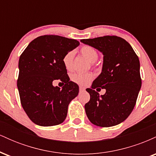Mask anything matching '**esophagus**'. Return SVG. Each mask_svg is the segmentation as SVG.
Wrapping results in <instances>:
<instances>
[{
	"label": "esophagus",
	"instance_id": "esophagus-1",
	"mask_svg": "<svg viewBox=\"0 0 156 156\" xmlns=\"http://www.w3.org/2000/svg\"><path fill=\"white\" fill-rule=\"evenodd\" d=\"M79 89H80V92H83V91H85L86 88H85V87H80Z\"/></svg>",
	"mask_w": 156,
	"mask_h": 156
}]
</instances>
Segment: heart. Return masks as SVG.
Wrapping results in <instances>:
<instances>
[{"mask_svg":"<svg viewBox=\"0 0 156 156\" xmlns=\"http://www.w3.org/2000/svg\"><path fill=\"white\" fill-rule=\"evenodd\" d=\"M80 52L84 58H87L90 63H94L98 60V51H97L95 48L92 47V46L84 45L80 48ZM74 55V51H70L66 53L63 56L62 62H63L64 67L67 69H71L73 68ZM92 78L93 76L90 73H74L71 77L73 81L78 84H80V85H87V84H88L91 81V80L92 79Z\"/></svg>","mask_w":156,"mask_h":156,"instance_id":"heart-1","label":"heart"}]
</instances>
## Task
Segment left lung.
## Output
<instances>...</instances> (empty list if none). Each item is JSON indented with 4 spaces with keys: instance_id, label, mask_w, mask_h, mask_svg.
Segmentation results:
<instances>
[{
    "instance_id": "1",
    "label": "left lung",
    "mask_w": 156,
    "mask_h": 156,
    "mask_svg": "<svg viewBox=\"0 0 156 156\" xmlns=\"http://www.w3.org/2000/svg\"><path fill=\"white\" fill-rule=\"evenodd\" d=\"M80 42L101 52L103 55L101 74L87 89L90 100L86 103L87 117L92 124L112 127L125 121L136 105L141 87L140 63L131 45L121 37L105 36ZM106 89L100 96L94 89Z\"/></svg>"
}]
</instances>
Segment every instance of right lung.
I'll use <instances>...</instances> for the list:
<instances>
[{
	"label": "right lung",
	"mask_w": 156,
	"mask_h": 156,
	"mask_svg": "<svg viewBox=\"0 0 156 156\" xmlns=\"http://www.w3.org/2000/svg\"><path fill=\"white\" fill-rule=\"evenodd\" d=\"M80 43L76 39L44 35L30 42L19 59L17 89L21 104L30 119L40 126L63 122L68 105L78 94V84L69 80L62 58ZM66 83L62 89L52 82Z\"/></svg>",
	"instance_id": "1"
}]
</instances>
